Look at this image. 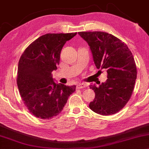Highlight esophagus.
I'll return each mask as SVG.
<instances>
[{"mask_svg":"<svg viewBox=\"0 0 149 149\" xmlns=\"http://www.w3.org/2000/svg\"><path fill=\"white\" fill-rule=\"evenodd\" d=\"M87 85L85 84V83H79L77 84L76 87L77 89H83L85 88V87H86Z\"/></svg>","mask_w":149,"mask_h":149,"instance_id":"esophagus-1","label":"esophagus"}]
</instances>
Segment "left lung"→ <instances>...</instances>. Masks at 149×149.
<instances>
[{
    "label": "left lung",
    "instance_id": "left-lung-1",
    "mask_svg": "<svg viewBox=\"0 0 149 149\" xmlns=\"http://www.w3.org/2000/svg\"><path fill=\"white\" fill-rule=\"evenodd\" d=\"M88 44L97 69H106L107 79L100 86L91 85L95 97L89 108L96 113L109 115L125 107L133 93L136 68L133 54L121 40L104 32H80Z\"/></svg>",
    "mask_w": 149,
    "mask_h": 149
}]
</instances>
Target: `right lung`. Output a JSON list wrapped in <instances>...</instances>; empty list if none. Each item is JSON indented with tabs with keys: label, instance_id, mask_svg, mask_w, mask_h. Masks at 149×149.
Returning a JSON list of instances; mask_svg holds the SVG:
<instances>
[{
	"label": "right lung",
	"instance_id": "right-lung-1",
	"mask_svg": "<svg viewBox=\"0 0 149 149\" xmlns=\"http://www.w3.org/2000/svg\"><path fill=\"white\" fill-rule=\"evenodd\" d=\"M76 34H44L33 42L20 58L18 89L26 107L39 119H50L59 115L75 91V86L55 83L52 72L57 70L65 42Z\"/></svg>",
	"mask_w": 149,
	"mask_h": 149
}]
</instances>
